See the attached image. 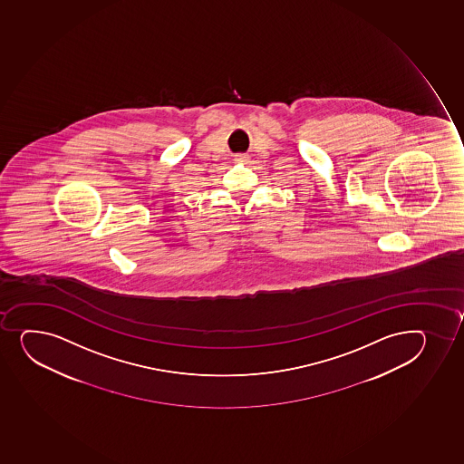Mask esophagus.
<instances>
[{
    "label": "esophagus",
    "mask_w": 464,
    "mask_h": 464,
    "mask_svg": "<svg viewBox=\"0 0 464 464\" xmlns=\"http://www.w3.org/2000/svg\"><path fill=\"white\" fill-rule=\"evenodd\" d=\"M249 159V157L246 156V154H238V156L235 157V160L237 161H246Z\"/></svg>",
    "instance_id": "esophagus-1"
}]
</instances>
